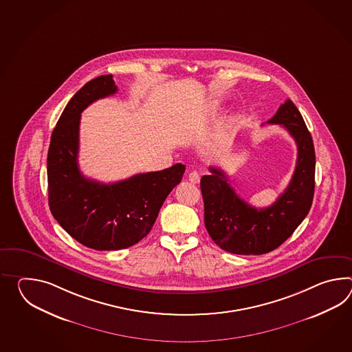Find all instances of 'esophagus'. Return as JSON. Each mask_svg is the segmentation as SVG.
<instances>
[{"label":"esophagus","mask_w":352,"mask_h":352,"mask_svg":"<svg viewBox=\"0 0 352 352\" xmlns=\"http://www.w3.org/2000/svg\"><path fill=\"white\" fill-rule=\"evenodd\" d=\"M199 174L193 170V172L189 173V175H188V180L190 182V183H193V184H197V183H199Z\"/></svg>","instance_id":"obj_1"}]
</instances>
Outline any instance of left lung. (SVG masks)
I'll list each match as a JSON object with an SVG mask.
<instances>
[{
  "label": "left lung",
  "mask_w": 352,
  "mask_h": 352,
  "mask_svg": "<svg viewBox=\"0 0 352 352\" xmlns=\"http://www.w3.org/2000/svg\"><path fill=\"white\" fill-rule=\"evenodd\" d=\"M266 124L285 127L298 148L289 186L272 206L256 208L245 202L219 168L211 166V174L201 179L204 226L222 250L237 255H261L275 250L296 231L312 206L316 154L300 112L287 100Z\"/></svg>",
  "instance_id": "8db88e82"
}]
</instances>
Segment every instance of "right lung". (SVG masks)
I'll return each mask as SVG.
<instances>
[{
  "label": "right lung",
  "mask_w": 352,
  "mask_h": 352,
  "mask_svg": "<svg viewBox=\"0 0 352 352\" xmlns=\"http://www.w3.org/2000/svg\"><path fill=\"white\" fill-rule=\"evenodd\" d=\"M118 92L112 76L89 80L58 120L47 151L49 207L58 223L89 249L121 250L139 243L157 221L186 165L136 174L116 183L86 178L78 166L79 122L92 102Z\"/></svg>",
  "instance_id": "1"
}]
</instances>
